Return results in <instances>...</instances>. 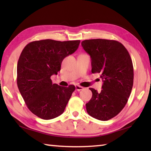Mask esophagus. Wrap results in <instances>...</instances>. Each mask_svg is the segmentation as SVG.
<instances>
[{
    "mask_svg": "<svg viewBox=\"0 0 151 151\" xmlns=\"http://www.w3.org/2000/svg\"><path fill=\"white\" fill-rule=\"evenodd\" d=\"M75 88H76V91H81V90H82V89H84V88L82 87V86H78V85L75 86Z\"/></svg>",
    "mask_w": 151,
    "mask_h": 151,
    "instance_id": "34e87169",
    "label": "esophagus"
}]
</instances>
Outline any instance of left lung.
Returning a JSON list of instances; mask_svg holds the SVG:
<instances>
[{
  "label": "left lung",
  "instance_id": "obj_1",
  "mask_svg": "<svg viewBox=\"0 0 151 151\" xmlns=\"http://www.w3.org/2000/svg\"><path fill=\"white\" fill-rule=\"evenodd\" d=\"M91 57L92 73H101L103 84L98 92L89 88L92 97L86 104L88 114L101 121L114 117L125 106L134 82L132 61L126 48L115 40L93 39L82 42Z\"/></svg>",
  "mask_w": 151,
  "mask_h": 151
}]
</instances>
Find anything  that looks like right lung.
Listing matches in <instances>:
<instances>
[{"label":"right lung","mask_w":151,"mask_h":151,"mask_svg":"<svg viewBox=\"0 0 151 151\" xmlns=\"http://www.w3.org/2000/svg\"><path fill=\"white\" fill-rule=\"evenodd\" d=\"M80 40L35 41L22 50L17 67L19 90L28 108L43 119L63 114L75 87L52 84L50 76L60 70L63 60L77 50Z\"/></svg>","instance_id":"obj_1"}]
</instances>
